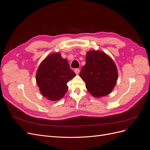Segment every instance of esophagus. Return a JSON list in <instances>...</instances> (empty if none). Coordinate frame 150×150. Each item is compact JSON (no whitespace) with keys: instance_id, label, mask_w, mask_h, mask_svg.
Returning <instances> with one entry per match:
<instances>
[{"instance_id":"esophagus-1","label":"esophagus","mask_w":150,"mask_h":150,"mask_svg":"<svg viewBox=\"0 0 150 150\" xmlns=\"http://www.w3.org/2000/svg\"><path fill=\"white\" fill-rule=\"evenodd\" d=\"M74 72H75V73L76 74H79V73L80 72V69H76L74 70Z\"/></svg>"}]
</instances>
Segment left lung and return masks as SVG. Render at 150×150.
<instances>
[{
    "mask_svg": "<svg viewBox=\"0 0 150 150\" xmlns=\"http://www.w3.org/2000/svg\"><path fill=\"white\" fill-rule=\"evenodd\" d=\"M79 76L88 92L95 98H101L114 89L118 73L115 62L108 54L101 51H90L86 54V64Z\"/></svg>",
    "mask_w": 150,
    "mask_h": 150,
    "instance_id": "obj_1",
    "label": "left lung"
}]
</instances>
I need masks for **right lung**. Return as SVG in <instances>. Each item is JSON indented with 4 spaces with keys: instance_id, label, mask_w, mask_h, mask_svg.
<instances>
[{
    "instance_id": "add662e5",
    "label": "right lung",
    "mask_w": 150,
    "mask_h": 150,
    "mask_svg": "<svg viewBox=\"0 0 150 150\" xmlns=\"http://www.w3.org/2000/svg\"><path fill=\"white\" fill-rule=\"evenodd\" d=\"M75 76L67 60L61 57V53L54 52L40 63L35 79L42 96L56 101L64 97L68 89L67 83Z\"/></svg>"
}]
</instances>
